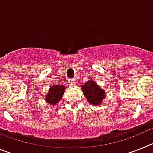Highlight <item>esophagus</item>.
I'll return each mask as SVG.
<instances>
[{
	"label": "esophagus",
	"instance_id": "34e87169",
	"mask_svg": "<svg viewBox=\"0 0 153 153\" xmlns=\"http://www.w3.org/2000/svg\"><path fill=\"white\" fill-rule=\"evenodd\" d=\"M75 83H76L75 79H71V80L69 82V84L70 85H75Z\"/></svg>",
	"mask_w": 153,
	"mask_h": 153
}]
</instances>
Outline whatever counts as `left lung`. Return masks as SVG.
<instances>
[{
    "label": "left lung",
    "mask_w": 153,
    "mask_h": 153,
    "mask_svg": "<svg viewBox=\"0 0 153 153\" xmlns=\"http://www.w3.org/2000/svg\"><path fill=\"white\" fill-rule=\"evenodd\" d=\"M82 91L87 101L93 106L102 104V100L106 97L105 90L101 89L93 79H89L82 86Z\"/></svg>",
    "instance_id": "1"
}]
</instances>
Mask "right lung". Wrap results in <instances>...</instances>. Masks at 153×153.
Returning <instances> with one entry per match:
<instances>
[{
    "label": "right lung",
    "instance_id": "right-lung-1",
    "mask_svg": "<svg viewBox=\"0 0 153 153\" xmlns=\"http://www.w3.org/2000/svg\"><path fill=\"white\" fill-rule=\"evenodd\" d=\"M66 87L63 85H53L50 86L48 93L45 96V100L51 105H56L60 102L64 93Z\"/></svg>",
    "mask_w": 153,
    "mask_h": 153
}]
</instances>
